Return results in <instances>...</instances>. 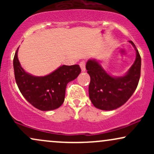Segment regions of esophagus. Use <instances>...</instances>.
I'll use <instances>...</instances> for the list:
<instances>
[{
	"instance_id": "esophagus-1",
	"label": "esophagus",
	"mask_w": 154,
	"mask_h": 154,
	"mask_svg": "<svg viewBox=\"0 0 154 154\" xmlns=\"http://www.w3.org/2000/svg\"><path fill=\"white\" fill-rule=\"evenodd\" d=\"M79 66H80L82 72H85V61H81L79 63Z\"/></svg>"
}]
</instances>
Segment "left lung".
<instances>
[{
  "label": "left lung",
  "instance_id": "1",
  "mask_svg": "<svg viewBox=\"0 0 154 154\" xmlns=\"http://www.w3.org/2000/svg\"><path fill=\"white\" fill-rule=\"evenodd\" d=\"M136 51L135 61L126 75L112 77L95 59H89L86 69L91 77L89 97L97 109L111 111L128 101L137 88L140 77L141 58L135 44L130 41Z\"/></svg>",
  "mask_w": 154,
  "mask_h": 154
}]
</instances>
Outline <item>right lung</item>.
I'll return each mask as SVG.
<instances>
[{"mask_svg":"<svg viewBox=\"0 0 154 154\" xmlns=\"http://www.w3.org/2000/svg\"><path fill=\"white\" fill-rule=\"evenodd\" d=\"M18 50L14 58L16 82L24 98L33 106L41 111L58 109L64 101L67 83L77 78L80 74L79 65H62L49 75L36 77L27 73L21 66Z\"/></svg>","mask_w":154,"mask_h":154,"instance_id":"right-lung-1","label":"right lung"}]
</instances>
